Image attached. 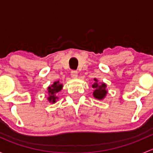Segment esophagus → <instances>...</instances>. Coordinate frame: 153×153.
<instances>
[{"mask_svg": "<svg viewBox=\"0 0 153 153\" xmlns=\"http://www.w3.org/2000/svg\"><path fill=\"white\" fill-rule=\"evenodd\" d=\"M71 77L72 78H76L78 77V72L76 70L71 71Z\"/></svg>", "mask_w": 153, "mask_h": 153, "instance_id": "1", "label": "esophagus"}]
</instances>
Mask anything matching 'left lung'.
Listing matches in <instances>:
<instances>
[{
    "instance_id": "left-lung-1",
    "label": "left lung",
    "mask_w": 153,
    "mask_h": 153,
    "mask_svg": "<svg viewBox=\"0 0 153 153\" xmlns=\"http://www.w3.org/2000/svg\"><path fill=\"white\" fill-rule=\"evenodd\" d=\"M95 81H96V83L92 85V87L95 89L93 92L94 97L97 99H103L105 97L106 94L107 93V91L106 90V84H102L101 85H99L97 84V80L95 79Z\"/></svg>"
}]
</instances>
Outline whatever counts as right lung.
Returning a JSON list of instances; mask_svg holds the SVG:
<instances>
[{"label":"right lung","mask_w":153,"mask_h":153,"mask_svg":"<svg viewBox=\"0 0 153 153\" xmlns=\"http://www.w3.org/2000/svg\"><path fill=\"white\" fill-rule=\"evenodd\" d=\"M62 86V84H59V81H57V82H55L52 86H49V87L48 88V92H49V94L48 100H49L50 102H55V100L58 98V97L55 96V94L58 93L59 91L61 90Z\"/></svg>","instance_id":"obj_1"}]
</instances>
